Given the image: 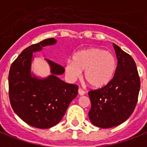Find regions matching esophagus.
Masks as SVG:
<instances>
[{"label":"esophagus","instance_id":"obj_1","mask_svg":"<svg viewBox=\"0 0 147 147\" xmlns=\"http://www.w3.org/2000/svg\"><path fill=\"white\" fill-rule=\"evenodd\" d=\"M78 93H79L80 96H84V95L85 94V92L84 90H82L81 88H79L78 89Z\"/></svg>","mask_w":147,"mask_h":147}]
</instances>
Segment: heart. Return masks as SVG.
<instances>
[{"mask_svg":"<svg viewBox=\"0 0 147 147\" xmlns=\"http://www.w3.org/2000/svg\"><path fill=\"white\" fill-rule=\"evenodd\" d=\"M117 67L115 56L99 47H92L76 52L72 60L66 62L65 73L70 80H76L84 71V78L95 88L107 85L114 77Z\"/></svg>","mask_w":147,"mask_h":147,"instance_id":"b5f03b06","label":"heart"}]
</instances>
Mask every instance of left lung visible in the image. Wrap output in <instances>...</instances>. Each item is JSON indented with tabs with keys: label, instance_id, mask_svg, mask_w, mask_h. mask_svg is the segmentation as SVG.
Segmentation results:
<instances>
[{
	"label": "left lung",
	"instance_id": "8db88e82",
	"mask_svg": "<svg viewBox=\"0 0 147 147\" xmlns=\"http://www.w3.org/2000/svg\"><path fill=\"white\" fill-rule=\"evenodd\" d=\"M117 67L111 81L100 89L89 91L91 122L100 128H111L123 123L135 109L140 90L136 63L129 54L113 43Z\"/></svg>",
	"mask_w": 147,
	"mask_h": 147
}]
</instances>
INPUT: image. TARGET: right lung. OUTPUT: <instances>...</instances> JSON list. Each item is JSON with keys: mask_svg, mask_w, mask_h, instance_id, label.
<instances>
[{"mask_svg": "<svg viewBox=\"0 0 147 147\" xmlns=\"http://www.w3.org/2000/svg\"><path fill=\"white\" fill-rule=\"evenodd\" d=\"M57 42L54 38L30 46L12 63L9 74V95L15 113L33 127L48 129L60 121L78 94V86L65 83L59 76L64 68L46 59L51 75L40 78L31 72L33 53Z\"/></svg>", "mask_w": 147, "mask_h": 147, "instance_id": "add662e5", "label": "right lung"}]
</instances>
